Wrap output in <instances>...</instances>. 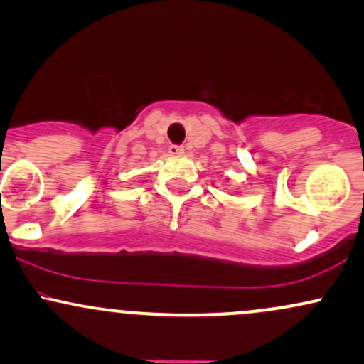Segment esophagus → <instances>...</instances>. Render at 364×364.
<instances>
[{"mask_svg":"<svg viewBox=\"0 0 364 364\" xmlns=\"http://www.w3.org/2000/svg\"><path fill=\"white\" fill-rule=\"evenodd\" d=\"M169 154L171 156H181V154H185V149L181 145H169Z\"/></svg>","mask_w":364,"mask_h":364,"instance_id":"esophagus-1","label":"esophagus"}]
</instances>
